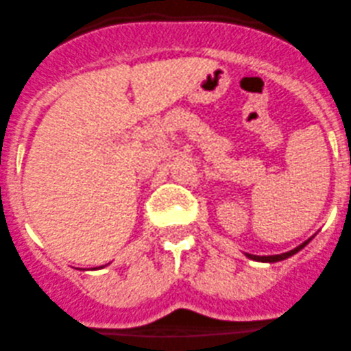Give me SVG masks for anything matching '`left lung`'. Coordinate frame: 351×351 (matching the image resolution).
Segmentation results:
<instances>
[{"instance_id":"8db88e82","label":"left lung","mask_w":351,"mask_h":351,"mask_svg":"<svg viewBox=\"0 0 351 351\" xmlns=\"http://www.w3.org/2000/svg\"><path fill=\"white\" fill-rule=\"evenodd\" d=\"M310 239H312V238H310ZM310 239H306L305 243H302V245H300V246H296V248H295V250H291V252L281 253V255H267V256H258V255H250V253H246V256H248V258H252V260H256V262H269V263H272V262H281V260L289 258V256H293V255H295V253H298L300 250H302V248H305V246L308 245Z\"/></svg>"}]
</instances>
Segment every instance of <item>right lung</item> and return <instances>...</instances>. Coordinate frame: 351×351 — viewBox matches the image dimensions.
<instances>
[{"label":"right lung","mask_w":351,"mask_h":351,"mask_svg":"<svg viewBox=\"0 0 351 351\" xmlns=\"http://www.w3.org/2000/svg\"><path fill=\"white\" fill-rule=\"evenodd\" d=\"M101 267H103V265H101Z\"/></svg>","instance_id":"right-lung-1"}]
</instances>
